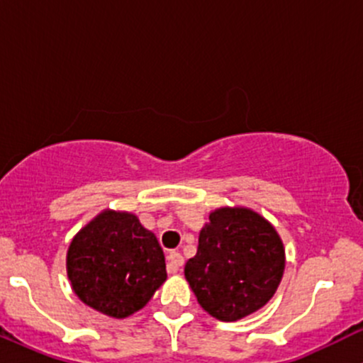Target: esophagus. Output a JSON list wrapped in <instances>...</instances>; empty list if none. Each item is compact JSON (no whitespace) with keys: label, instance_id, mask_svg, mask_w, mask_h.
I'll list each match as a JSON object with an SVG mask.
<instances>
[{"label":"esophagus","instance_id":"1","mask_svg":"<svg viewBox=\"0 0 363 363\" xmlns=\"http://www.w3.org/2000/svg\"><path fill=\"white\" fill-rule=\"evenodd\" d=\"M167 259H169V262H167L169 273H176L177 269L182 266V262H184V257H182L181 252H177V251H170Z\"/></svg>","mask_w":363,"mask_h":363}]
</instances>
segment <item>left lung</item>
I'll return each mask as SVG.
<instances>
[{"instance_id":"1","label":"left lung","mask_w":363,"mask_h":363,"mask_svg":"<svg viewBox=\"0 0 363 363\" xmlns=\"http://www.w3.org/2000/svg\"><path fill=\"white\" fill-rule=\"evenodd\" d=\"M285 269L274 227L249 208H218L199 232L184 274L199 306L218 320L242 319L269 302Z\"/></svg>"}]
</instances>
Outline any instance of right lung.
<instances>
[{"label":"right lung","instance_id":"right-lung-1","mask_svg":"<svg viewBox=\"0 0 363 363\" xmlns=\"http://www.w3.org/2000/svg\"><path fill=\"white\" fill-rule=\"evenodd\" d=\"M66 272L83 303L116 319L143 309L167 280L155 234L136 215L114 210L102 211L74 235Z\"/></svg>","mask_w":363,"mask_h":363}]
</instances>
